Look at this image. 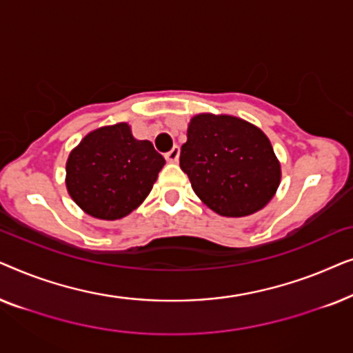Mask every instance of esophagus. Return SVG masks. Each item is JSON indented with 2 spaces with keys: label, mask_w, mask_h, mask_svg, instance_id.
Returning a JSON list of instances; mask_svg holds the SVG:
<instances>
[{
  "label": "esophagus",
  "mask_w": 353,
  "mask_h": 353,
  "mask_svg": "<svg viewBox=\"0 0 353 353\" xmlns=\"http://www.w3.org/2000/svg\"><path fill=\"white\" fill-rule=\"evenodd\" d=\"M178 157H180V146H176L175 144V146H173L170 151L165 154V159H167V162H176Z\"/></svg>",
  "instance_id": "1"
}]
</instances>
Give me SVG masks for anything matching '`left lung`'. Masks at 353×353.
Returning a JSON list of instances; mask_svg holds the SVG:
<instances>
[{
	"label": "left lung",
	"instance_id": "left-lung-1",
	"mask_svg": "<svg viewBox=\"0 0 353 353\" xmlns=\"http://www.w3.org/2000/svg\"><path fill=\"white\" fill-rule=\"evenodd\" d=\"M180 167L201 201L225 216H245L262 209L281 178L272 143L262 130L231 115L192 117Z\"/></svg>",
	"mask_w": 353,
	"mask_h": 353
}]
</instances>
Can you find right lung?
<instances>
[{
  "mask_svg": "<svg viewBox=\"0 0 353 353\" xmlns=\"http://www.w3.org/2000/svg\"><path fill=\"white\" fill-rule=\"evenodd\" d=\"M165 159L148 139H137L127 123L86 134L67 161V190L86 214L117 220L151 192Z\"/></svg>",
  "mask_w": 353,
  "mask_h": 353,
  "instance_id": "obj_1",
  "label": "right lung"
}]
</instances>
